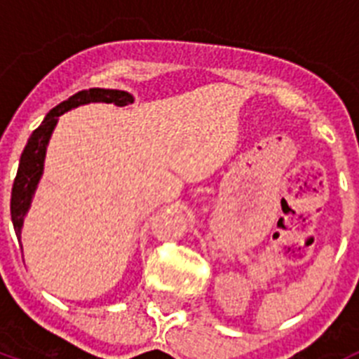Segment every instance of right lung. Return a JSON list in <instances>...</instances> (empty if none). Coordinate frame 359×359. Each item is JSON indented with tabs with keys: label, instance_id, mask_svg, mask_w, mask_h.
<instances>
[{
	"label": "right lung",
	"instance_id": "obj_1",
	"mask_svg": "<svg viewBox=\"0 0 359 359\" xmlns=\"http://www.w3.org/2000/svg\"><path fill=\"white\" fill-rule=\"evenodd\" d=\"M88 102H107L116 104V106H128V104L133 102V95H129L128 91L102 90V88H91V90L79 91L73 97H69L68 100L53 107L39 128L32 133V136L28 138V144L25 145L23 154H21V160H19V169L18 174H15L14 187H12L11 214L18 239L21 236L23 217L27 214L28 207H30L32 196L36 192V187L39 183L41 174H43L46 145H48L53 128H55L57 116H61L62 113L69 111L72 107H77L81 104Z\"/></svg>",
	"mask_w": 359,
	"mask_h": 359
}]
</instances>
